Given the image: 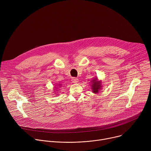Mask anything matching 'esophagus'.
Segmentation results:
<instances>
[{"mask_svg": "<svg viewBox=\"0 0 151 151\" xmlns=\"http://www.w3.org/2000/svg\"><path fill=\"white\" fill-rule=\"evenodd\" d=\"M72 82H73V83H78V82L79 80H78V78H73L72 79Z\"/></svg>", "mask_w": 151, "mask_h": 151, "instance_id": "34e87169", "label": "esophagus"}]
</instances>
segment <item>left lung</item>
I'll use <instances>...</instances> for the list:
<instances>
[{"label": "left lung", "instance_id": "1", "mask_svg": "<svg viewBox=\"0 0 151 151\" xmlns=\"http://www.w3.org/2000/svg\"><path fill=\"white\" fill-rule=\"evenodd\" d=\"M91 89L94 93H98L101 88V83L100 81H98L97 78H94L92 81Z\"/></svg>", "mask_w": 151, "mask_h": 151}]
</instances>
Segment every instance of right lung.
<instances>
[{
	"mask_svg": "<svg viewBox=\"0 0 151 151\" xmlns=\"http://www.w3.org/2000/svg\"><path fill=\"white\" fill-rule=\"evenodd\" d=\"M58 85V87H61V84H58V85ZM57 87H56V88H57Z\"/></svg>",
	"mask_w": 151,
	"mask_h": 151,
	"instance_id": "right-lung-1",
	"label": "right lung"
}]
</instances>
